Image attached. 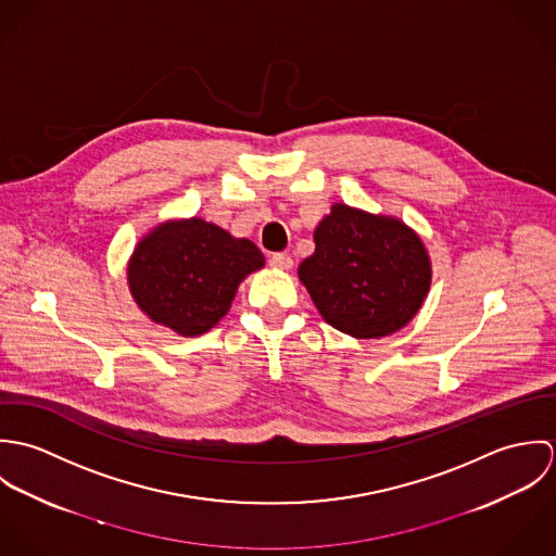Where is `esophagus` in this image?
Returning a JSON list of instances; mask_svg holds the SVG:
<instances>
[{
	"label": "esophagus",
	"instance_id": "obj_1",
	"mask_svg": "<svg viewBox=\"0 0 556 556\" xmlns=\"http://www.w3.org/2000/svg\"><path fill=\"white\" fill-rule=\"evenodd\" d=\"M269 265L271 267H278V269H289L293 265V258L287 254V252H274L269 256Z\"/></svg>",
	"mask_w": 556,
	"mask_h": 556
}]
</instances>
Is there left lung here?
I'll list each match as a JSON object with an SVG mask.
<instances>
[{
  "label": "left lung",
  "mask_w": 556,
  "mask_h": 556,
  "mask_svg": "<svg viewBox=\"0 0 556 556\" xmlns=\"http://www.w3.org/2000/svg\"><path fill=\"white\" fill-rule=\"evenodd\" d=\"M298 274L320 317L353 338L402 329L421 308L432 280L430 256L413 229L344 203L318 223L315 254Z\"/></svg>",
  "instance_id": "left-lung-1"
}]
</instances>
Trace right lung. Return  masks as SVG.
I'll list each match as a JSON object with an SVG mask.
<instances>
[{
  "label": "right lung",
  "instance_id": "right-lung-1",
  "mask_svg": "<svg viewBox=\"0 0 556 556\" xmlns=\"http://www.w3.org/2000/svg\"><path fill=\"white\" fill-rule=\"evenodd\" d=\"M263 265L250 239L233 238L201 218L168 220L137 243L128 287L154 323L192 338L229 313L239 282Z\"/></svg>",
  "mask_w": 556,
  "mask_h": 556
}]
</instances>
